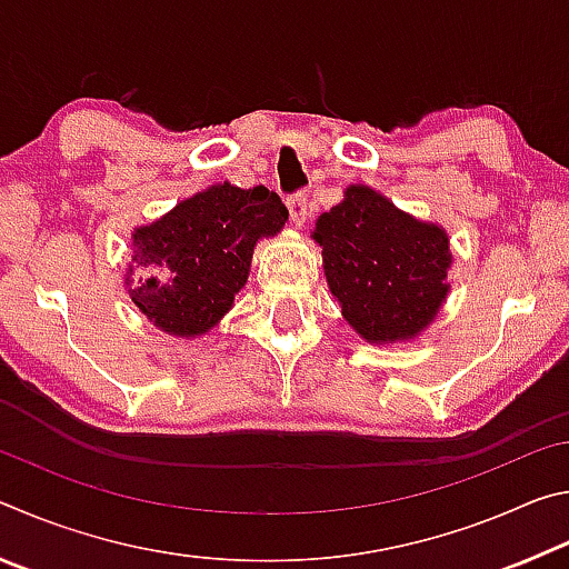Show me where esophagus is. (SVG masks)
I'll use <instances>...</instances> for the list:
<instances>
[{
  "label": "esophagus",
  "mask_w": 569,
  "mask_h": 569,
  "mask_svg": "<svg viewBox=\"0 0 569 569\" xmlns=\"http://www.w3.org/2000/svg\"><path fill=\"white\" fill-rule=\"evenodd\" d=\"M286 206H288V213H291L293 223L303 226L306 218H308V196H306V192H296V196L286 200Z\"/></svg>",
  "instance_id": "esophagus-1"
}]
</instances>
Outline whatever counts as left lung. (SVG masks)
I'll use <instances>...</instances> for the list:
<instances>
[{"mask_svg":"<svg viewBox=\"0 0 569 569\" xmlns=\"http://www.w3.org/2000/svg\"><path fill=\"white\" fill-rule=\"evenodd\" d=\"M323 271L341 311L366 341L411 339L449 291L447 233L401 213L366 186L316 220Z\"/></svg>","mask_w":569,"mask_h":569,"instance_id":"8db88e82","label":"left lung"}]
</instances>
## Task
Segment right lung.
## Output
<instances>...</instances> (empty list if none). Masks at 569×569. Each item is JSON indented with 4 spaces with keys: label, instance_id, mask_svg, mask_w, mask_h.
Here are the masks:
<instances>
[{
    "label": "right lung",
    "instance_id": "1",
    "mask_svg": "<svg viewBox=\"0 0 569 569\" xmlns=\"http://www.w3.org/2000/svg\"><path fill=\"white\" fill-rule=\"evenodd\" d=\"M288 220L276 192L216 186L182 200L152 226L134 230L130 298L162 331L198 336L216 326L246 286L261 236ZM128 276V283H130Z\"/></svg>",
    "mask_w": 569,
    "mask_h": 569
}]
</instances>
